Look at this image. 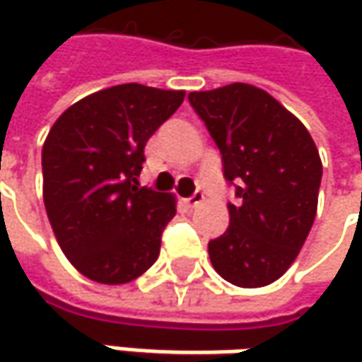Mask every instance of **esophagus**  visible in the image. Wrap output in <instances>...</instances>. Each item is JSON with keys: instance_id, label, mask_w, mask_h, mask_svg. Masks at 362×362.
<instances>
[{"instance_id": "obj_1", "label": "esophagus", "mask_w": 362, "mask_h": 362, "mask_svg": "<svg viewBox=\"0 0 362 362\" xmlns=\"http://www.w3.org/2000/svg\"><path fill=\"white\" fill-rule=\"evenodd\" d=\"M203 197H205V195H203V191H195L191 197H187V199H185V203H187V207H191V209H193V207H197V205L203 202Z\"/></svg>"}]
</instances>
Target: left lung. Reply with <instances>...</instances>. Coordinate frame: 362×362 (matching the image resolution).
Here are the masks:
<instances>
[{"mask_svg": "<svg viewBox=\"0 0 362 362\" xmlns=\"http://www.w3.org/2000/svg\"><path fill=\"white\" fill-rule=\"evenodd\" d=\"M187 98L238 197L228 203L230 228L207 245L211 264L233 286L272 284L313 228L322 179L318 148L306 127L262 88L235 82Z\"/></svg>", "mask_w": 362, "mask_h": 362, "instance_id": "1", "label": "left lung"}]
</instances>
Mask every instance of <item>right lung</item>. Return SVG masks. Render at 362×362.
Here are the masks:
<instances>
[{
	"instance_id": "1",
	"label": "right lung",
	"mask_w": 362,
	"mask_h": 362,
	"mask_svg": "<svg viewBox=\"0 0 362 362\" xmlns=\"http://www.w3.org/2000/svg\"><path fill=\"white\" fill-rule=\"evenodd\" d=\"M183 98V90L119 84L78 100L49 129L46 214L66 257L94 282L127 284L159 257L175 199L139 187V175L146 141Z\"/></svg>"
}]
</instances>
